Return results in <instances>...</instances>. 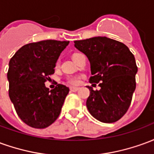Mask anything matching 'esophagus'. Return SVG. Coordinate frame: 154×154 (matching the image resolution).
<instances>
[{
  "label": "esophagus",
  "mask_w": 154,
  "mask_h": 154,
  "mask_svg": "<svg viewBox=\"0 0 154 154\" xmlns=\"http://www.w3.org/2000/svg\"><path fill=\"white\" fill-rule=\"evenodd\" d=\"M79 90V87H70V91H77Z\"/></svg>",
  "instance_id": "1"
}]
</instances>
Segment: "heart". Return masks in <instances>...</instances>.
I'll return each instance as SVG.
<instances>
[{
	"instance_id": "obj_1",
	"label": "heart",
	"mask_w": 154,
	"mask_h": 154,
	"mask_svg": "<svg viewBox=\"0 0 154 154\" xmlns=\"http://www.w3.org/2000/svg\"><path fill=\"white\" fill-rule=\"evenodd\" d=\"M67 82L70 84H72V85H77V84L80 83V77H77V76L70 77L67 78Z\"/></svg>"
}]
</instances>
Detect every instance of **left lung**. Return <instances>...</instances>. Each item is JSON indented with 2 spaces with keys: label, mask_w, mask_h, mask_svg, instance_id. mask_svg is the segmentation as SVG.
Segmentation results:
<instances>
[{
  "label": "left lung",
  "mask_w": 154,
  "mask_h": 154,
  "mask_svg": "<svg viewBox=\"0 0 154 154\" xmlns=\"http://www.w3.org/2000/svg\"><path fill=\"white\" fill-rule=\"evenodd\" d=\"M74 44L90 62V82H99L100 87L94 91L87 87L89 112L100 122L119 120L129 109L135 90L138 67L134 56L125 44L107 37L76 40Z\"/></svg>",
  "instance_id": "left-lung-1"
}]
</instances>
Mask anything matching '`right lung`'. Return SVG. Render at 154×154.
Returning <instances> with one entry per match:
<instances>
[{
	"mask_svg": "<svg viewBox=\"0 0 154 154\" xmlns=\"http://www.w3.org/2000/svg\"><path fill=\"white\" fill-rule=\"evenodd\" d=\"M69 41L43 40L25 44L9 63V97L16 113L30 127L44 129L61 112L69 88L62 84L49 91L44 82L54 73L59 55Z\"/></svg>",
	"mask_w": 154,
	"mask_h": 154,
	"instance_id": "obj_1",
	"label": "right lung"
}]
</instances>
